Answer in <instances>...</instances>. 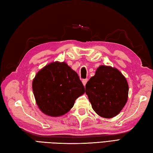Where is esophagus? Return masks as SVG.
<instances>
[{
	"mask_svg": "<svg viewBox=\"0 0 153 153\" xmlns=\"http://www.w3.org/2000/svg\"><path fill=\"white\" fill-rule=\"evenodd\" d=\"M88 79H83V80H82V83H83V85H85V84H86V83L88 82Z\"/></svg>",
	"mask_w": 153,
	"mask_h": 153,
	"instance_id": "esophagus-1",
	"label": "esophagus"
}]
</instances>
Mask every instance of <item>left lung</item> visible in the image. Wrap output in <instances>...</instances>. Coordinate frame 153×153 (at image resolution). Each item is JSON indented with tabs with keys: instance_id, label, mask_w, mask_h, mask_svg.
I'll return each instance as SVG.
<instances>
[{
	"instance_id": "1",
	"label": "left lung",
	"mask_w": 153,
	"mask_h": 153,
	"mask_svg": "<svg viewBox=\"0 0 153 153\" xmlns=\"http://www.w3.org/2000/svg\"><path fill=\"white\" fill-rule=\"evenodd\" d=\"M127 79L117 69L99 67L85 85V93L95 112L105 118H112L123 108L128 98Z\"/></svg>"
}]
</instances>
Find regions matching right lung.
<instances>
[{"instance_id":"1","label":"right lung","mask_w":153,"mask_h":153,"mask_svg":"<svg viewBox=\"0 0 153 153\" xmlns=\"http://www.w3.org/2000/svg\"><path fill=\"white\" fill-rule=\"evenodd\" d=\"M32 89L40 109L46 115L58 117L72 108L85 88L76 71L65 62H53L38 71Z\"/></svg>"}]
</instances>
